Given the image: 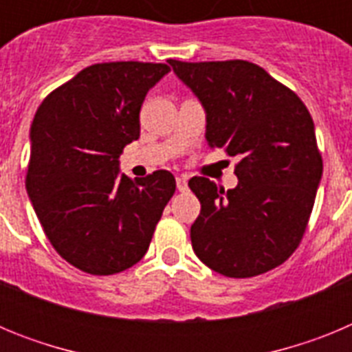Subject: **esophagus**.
I'll return each instance as SVG.
<instances>
[{"mask_svg": "<svg viewBox=\"0 0 352 352\" xmlns=\"http://www.w3.org/2000/svg\"><path fill=\"white\" fill-rule=\"evenodd\" d=\"M176 186H178L179 192H186L188 190V179H186L185 176H178V178H176Z\"/></svg>", "mask_w": 352, "mask_h": 352, "instance_id": "esophagus-1", "label": "esophagus"}]
</instances>
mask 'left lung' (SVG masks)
Listing matches in <instances>:
<instances>
[{
  "mask_svg": "<svg viewBox=\"0 0 352 352\" xmlns=\"http://www.w3.org/2000/svg\"><path fill=\"white\" fill-rule=\"evenodd\" d=\"M169 63L206 109L210 148L239 158L232 190L204 176L188 182L201 201L190 227L195 256L231 278L280 266L300 247L322 176L309 109L250 61Z\"/></svg>",
  "mask_w": 352,
  "mask_h": 352,
  "instance_id": "1",
  "label": "left lung"
}]
</instances>
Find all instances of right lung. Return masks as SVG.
<instances>
[{
	"mask_svg": "<svg viewBox=\"0 0 352 352\" xmlns=\"http://www.w3.org/2000/svg\"><path fill=\"white\" fill-rule=\"evenodd\" d=\"M166 63L111 61L49 93L31 125L26 190L67 263L89 275L125 272L144 257L176 190L169 170L120 176V155L141 133L139 113Z\"/></svg>",
	"mask_w": 352,
	"mask_h": 352,
	"instance_id": "1",
	"label": "right lung"
}]
</instances>
